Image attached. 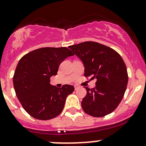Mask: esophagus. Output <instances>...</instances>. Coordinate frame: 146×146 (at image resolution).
<instances>
[{
  "label": "esophagus",
  "instance_id": "esophagus-1",
  "mask_svg": "<svg viewBox=\"0 0 146 146\" xmlns=\"http://www.w3.org/2000/svg\"><path fill=\"white\" fill-rule=\"evenodd\" d=\"M78 88V87L77 85H75V90H77Z\"/></svg>",
  "mask_w": 146,
  "mask_h": 146
}]
</instances>
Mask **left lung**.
Wrapping results in <instances>:
<instances>
[{
    "instance_id": "obj_1",
    "label": "left lung",
    "mask_w": 146,
    "mask_h": 146,
    "mask_svg": "<svg viewBox=\"0 0 146 146\" xmlns=\"http://www.w3.org/2000/svg\"><path fill=\"white\" fill-rule=\"evenodd\" d=\"M82 61L85 77L95 79V87H85L87 95L81 106L86 114L95 117L107 115L116 110L124 95L128 83L126 64L113 48L95 42L69 46Z\"/></svg>"
}]
</instances>
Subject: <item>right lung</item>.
I'll return each instance as SVG.
<instances>
[{"mask_svg": "<svg viewBox=\"0 0 146 146\" xmlns=\"http://www.w3.org/2000/svg\"><path fill=\"white\" fill-rule=\"evenodd\" d=\"M73 55L66 47H44L28 53L19 61L13 76L14 89L24 110L32 117L48 120L63 111L74 87L56 88L50 84V78L57 74L62 61Z\"/></svg>", "mask_w": 146, "mask_h": 146, "instance_id": "1", "label": "right lung"}]
</instances>
